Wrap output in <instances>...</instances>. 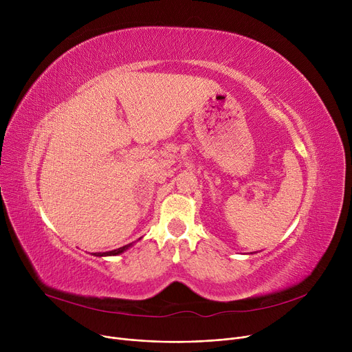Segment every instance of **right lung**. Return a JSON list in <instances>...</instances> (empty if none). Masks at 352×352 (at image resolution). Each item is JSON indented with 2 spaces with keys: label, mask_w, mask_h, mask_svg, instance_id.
Returning a JSON list of instances; mask_svg holds the SVG:
<instances>
[{
  "label": "right lung",
  "mask_w": 352,
  "mask_h": 352,
  "mask_svg": "<svg viewBox=\"0 0 352 352\" xmlns=\"http://www.w3.org/2000/svg\"><path fill=\"white\" fill-rule=\"evenodd\" d=\"M140 239H141V238H140ZM133 245H134V243L128 244V245H124V247H120V248L113 250V251H107V252H92V255H94V256H111V255H120V254H122L124 251H126L129 247H133Z\"/></svg>",
  "instance_id": "right-lung-1"
}]
</instances>
